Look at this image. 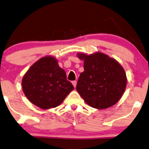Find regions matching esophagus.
Here are the masks:
<instances>
[{
  "label": "esophagus",
  "instance_id": "obj_1",
  "mask_svg": "<svg viewBox=\"0 0 149 149\" xmlns=\"http://www.w3.org/2000/svg\"><path fill=\"white\" fill-rule=\"evenodd\" d=\"M72 84L73 85V86H74V88H76V86H77V81H73L72 82Z\"/></svg>",
  "mask_w": 149,
  "mask_h": 149
}]
</instances>
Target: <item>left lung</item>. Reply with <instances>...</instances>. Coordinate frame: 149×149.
<instances>
[{
  "mask_svg": "<svg viewBox=\"0 0 149 149\" xmlns=\"http://www.w3.org/2000/svg\"><path fill=\"white\" fill-rule=\"evenodd\" d=\"M84 60V71L80 74L77 91L91 107L104 109L115 105L123 95L127 86L124 68L105 54L78 53Z\"/></svg>",
  "mask_w": 149,
  "mask_h": 149,
  "instance_id": "1",
  "label": "left lung"
}]
</instances>
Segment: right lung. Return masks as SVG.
I'll return each instance as SVG.
<instances>
[{
	"label": "right lung",
	"mask_w": 149,
	"mask_h": 149,
	"mask_svg": "<svg viewBox=\"0 0 149 149\" xmlns=\"http://www.w3.org/2000/svg\"><path fill=\"white\" fill-rule=\"evenodd\" d=\"M22 86L31 103L43 109L57 107L74 90L65 72L52 56L42 57L29 68Z\"/></svg>",
	"instance_id": "right-lung-1"
}]
</instances>
